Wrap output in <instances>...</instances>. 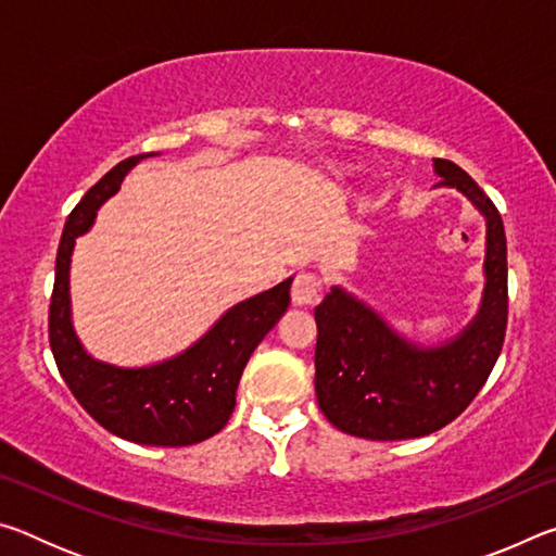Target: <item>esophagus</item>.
<instances>
[{
	"instance_id": "1",
	"label": "esophagus",
	"mask_w": 556,
	"mask_h": 556,
	"mask_svg": "<svg viewBox=\"0 0 556 556\" xmlns=\"http://www.w3.org/2000/svg\"><path fill=\"white\" fill-rule=\"evenodd\" d=\"M318 294H321V279L312 271H299L294 285H291V301L296 306H312L318 301Z\"/></svg>"
}]
</instances>
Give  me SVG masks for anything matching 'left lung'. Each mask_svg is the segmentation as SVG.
Masks as SVG:
<instances>
[{
	"label": "left lung",
	"mask_w": 556,
	"mask_h": 556,
	"mask_svg": "<svg viewBox=\"0 0 556 556\" xmlns=\"http://www.w3.org/2000/svg\"><path fill=\"white\" fill-rule=\"evenodd\" d=\"M437 188H456L485 220L483 294L476 316L441 343L402 336L388 318L333 285L316 306V397L351 437H427L464 412L501 355L507 326V244L503 218L464 168L434 159Z\"/></svg>",
	"instance_id": "1"
}]
</instances>
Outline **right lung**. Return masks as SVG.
<instances>
[{
    "mask_svg": "<svg viewBox=\"0 0 556 556\" xmlns=\"http://www.w3.org/2000/svg\"><path fill=\"white\" fill-rule=\"evenodd\" d=\"M154 152L129 156L83 195L65 220L49 314L55 365L75 400L100 427L144 446H191L228 425L244 365L289 306L287 277L262 294L230 306L186 351L149 365H115L90 355L73 328L71 260L75 242L98 218L125 176Z\"/></svg>",
    "mask_w": 556,
    "mask_h": 556,
    "instance_id": "obj_1",
    "label": "right lung"
}]
</instances>
